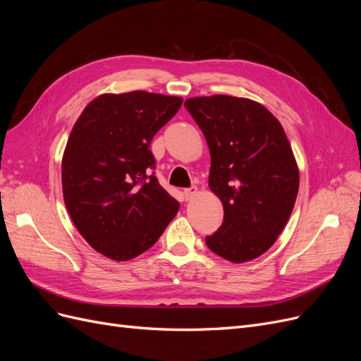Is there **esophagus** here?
<instances>
[{
  "instance_id": "34e87169",
  "label": "esophagus",
  "mask_w": 361,
  "mask_h": 361,
  "mask_svg": "<svg viewBox=\"0 0 361 361\" xmlns=\"http://www.w3.org/2000/svg\"><path fill=\"white\" fill-rule=\"evenodd\" d=\"M197 187H191V188H187V190H183V195H185V199L187 200H192L195 195H197Z\"/></svg>"
}]
</instances>
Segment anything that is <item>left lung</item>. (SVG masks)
<instances>
[{"label": "left lung", "mask_w": 361, "mask_h": 361, "mask_svg": "<svg viewBox=\"0 0 361 361\" xmlns=\"http://www.w3.org/2000/svg\"><path fill=\"white\" fill-rule=\"evenodd\" d=\"M185 108L209 146V188L224 207L223 224L206 236V245L233 264L257 259L277 241L298 194V166L285 129L247 97H190Z\"/></svg>", "instance_id": "obj_1"}]
</instances>
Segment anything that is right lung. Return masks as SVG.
I'll return each mask as SVG.
<instances>
[{
	"label": "right lung",
	"instance_id": "add662e5",
	"mask_svg": "<svg viewBox=\"0 0 361 361\" xmlns=\"http://www.w3.org/2000/svg\"><path fill=\"white\" fill-rule=\"evenodd\" d=\"M182 101L143 90L105 93L72 128L61 161L64 204L81 236L108 259L145 253L179 211L152 173L150 141Z\"/></svg>",
	"mask_w": 361,
	"mask_h": 361
}]
</instances>
